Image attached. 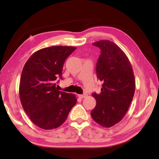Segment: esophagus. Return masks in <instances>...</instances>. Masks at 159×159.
<instances>
[{
  "label": "esophagus",
  "instance_id": "34e87169",
  "mask_svg": "<svg viewBox=\"0 0 159 159\" xmlns=\"http://www.w3.org/2000/svg\"><path fill=\"white\" fill-rule=\"evenodd\" d=\"M88 96V94L87 93H84V94H82V95H78V97L80 98H85Z\"/></svg>",
  "mask_w": 159,
  "mask_h": 159
}]
</instances>
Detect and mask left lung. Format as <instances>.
<instances>
[{"label": "left lung", "mask_w": 159, "mask_h": 159, "mask_svg": "<svg viewBox=\"0 0 159 159\" xmlns=\"http://www.w3.org/2000/svg\"><path fill=\"white\" fill-rule=\"evenodd\" d=\"M93 45L101 50L96 74L103 84L99 94L91 95L96 105L91 115L96 123L109 128L127 113L135 89L134 77L127 56L117 44L109 40H99Z\"/></svg>", "instance_id": "left-lung-1"}]
</instances>
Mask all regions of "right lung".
Returning a JSON list of instances; mask_svg holds the SVG:
<instances>
[{"instance_id":"obj_1","label":"right lung","mask_w":159,"mask_h":159,"mask_svg":"<svg viewBox=\"0 0 159 159\" xmlns=\"http://www.w3.org/2000/svg\"><path fill=\"white\" fill-rule=\"evenodd\" d=\"M77 48L51 46L34 53L24 66L19 85L22 107L31 121L41 129H56L63 124L77 102L74 94L56 88L62 78L66 60Z\"/></svg>"}]
</instances>
